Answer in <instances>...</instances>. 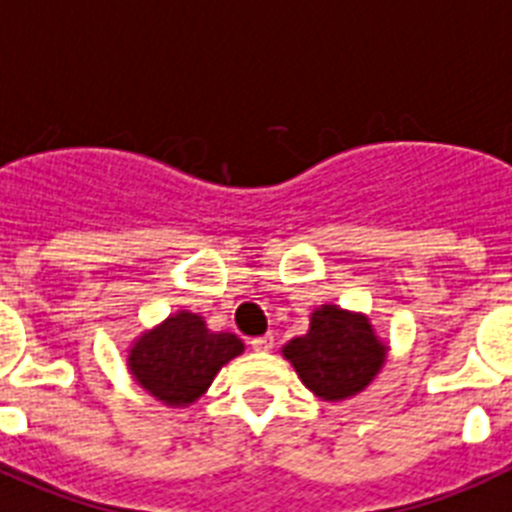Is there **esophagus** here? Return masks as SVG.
<instances>
[{
	"mask_svg": "<svg viewBox=\"0 0 512 512\" xmlns=\"http://www.w3.org/2000/svg\"><path fill=\"white\" fill-rule=\"evenodd\" d=\"M249 346H252V349L255 351H270L273 349V336H257V338H252V341H249Z\"/></svg>",
	"mask_w": 512,
	"mask_h": 512,
	"instance_id": "esophagus-1",
	"label": "esophagus"
}]
</instances>
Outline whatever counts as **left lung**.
Returning <instances> with one entry per match:
<instances>
[{
  "instance_id": "obj_1",
  "label": "left lung",
  "mask_w": 512,
  "mask_h": 512,
  "mask_svg": "<svg viewBox=\"0 0 512 512\" xmlns=\"http://www.w3.org/2000/svg\"><path fill=\"white\" fill-rule=\"evenodd\" d=\"M299 380L322 401H346L380 375L388 343L362 312L322 304L309 315V330L281 349Z\"/></svg>"
}]
</instances>
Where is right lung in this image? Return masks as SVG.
Returning a JSON list of instances; mask_svg holds the SVG:
<instances>
[{
    "instance_id": "right-lung-1",
    "label": "right lung",
    "mask_w": 512,
    "mask_h": 512,
    "mask_svg": "<svg viewBox=\"0 0 512 512\" xmlns=\"http://www.w3.org/2000/svg\"><path fill=\"white\" fill-rule=\"evenodd\" d=\"M244 351L234 333H213L195 312L179 309L137 336L127 351L132 380L156 401L184 409L208 393L223 364Z\"/></svg>"
}]
</instances>
